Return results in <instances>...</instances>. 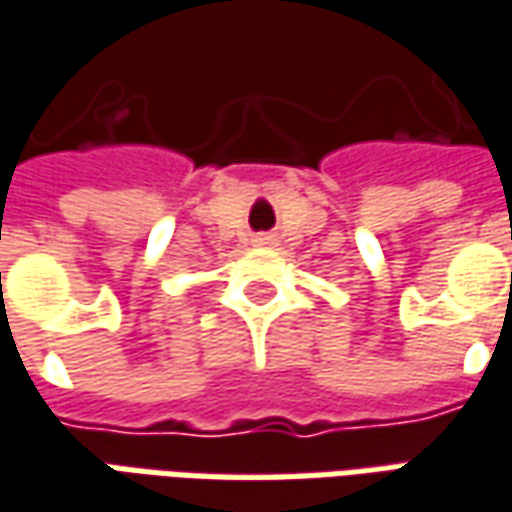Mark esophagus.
<instances>
[{
	"label": "esophagus",
	"mask_w": 512,
	"mask_h": 512,
	"mask_svg": "<svg viewBox=\"0 0 512 512\" xmlns=\"http://www.w3.org/2000/svg\"><path fill=\"white\" fill-rule=\"evenodd\" d=\"M252 244H255V246H274V244H277V235H271V232H257L255 238H252Z\"/></svg>",
	"instance_id": "1"
}]
</instances>
